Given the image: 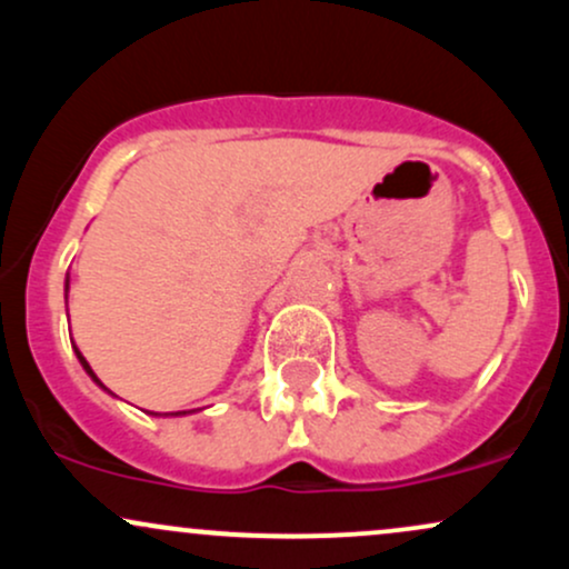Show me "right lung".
<instances>
[{
  "label": "right lung",
  "mask_w": 569,
  "mask_h": 569,
  "mask_svg": "<svg viewBox=\"0 0 569 569\" xmlns=\"http://www.w3.org/2000/svg\"><path fill=\"white\" fill-rule=\"evenodd\" d=\"M63 291H67V297H69V272H67V280H63ZM71 348H74V356H77V361H80V367L84 369V375H88L90 380H93V382L98 385V388L103 390V393L114 396L112 390L107 388V385H103L101 380H98V377H96V371L90 369V363H88V361H84V356H82V352H80V348H77V345H71ZM192 411H198V409H189V411H162V415H160V411H149V415H152V417H184V415H192Z\"/></svg>",
  "instance_id": "add662e5"
}]
</instances>
